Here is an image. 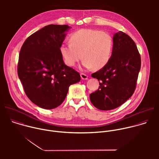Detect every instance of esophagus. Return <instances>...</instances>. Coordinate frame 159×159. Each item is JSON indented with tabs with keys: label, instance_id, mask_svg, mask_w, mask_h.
Masks as SVG:
<instances>
[{
	"label": "esophagus",
	"instance_id": "34e87169",
	"mask_svg": "<svg viewBox=\"0 0 159 159\" xmlns=\"http://www.w3.org/2000/svg\"><path fill=\"white\" fill-rule=\"evenodd\" d=\"M80 77L82 80H87L88 79V76L85 74H80Z\"/></svg>",
	"mask_w": 159,
	"mask_h": 159
}]
</instances>
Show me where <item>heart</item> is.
Segmentation results:
<instances>
[{
	"instance_id": "1",
	"label": "heart",
	"mask_w": 159,
	"mask_h": 159,
	"mask_svg": "<svg viewBox=\"0 0 159 159\" xmlns=\"http://www.w3.org/2000/svg\"><path fill=\"white\" fill-rule=\"evenodd\" d=\"M70 42L63 43L60 47L65 63L73 66L84 58L86 69H100L110 60L112 50V39L107 33L93 29H81L72 34Z\"/></svg>"
}]
</instances>
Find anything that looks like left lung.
I'll list each match as a JSON object with an SVG mask.
<instances>
[{"instance_id": "left-lung-1", "label": "left lung", "mask_w": 159, "mask_h": 159, "mask_svg": "<svg viewBox=\"0 0 159 159\" xmlns=\"http://www.w3.org/2000/svg\"><path fill=\"white\" fill-rule=\"evenodd\" d=\"M112 50L107 63L92 77L99 82V89L90 94V100L98 109H115L133 95L141 67L137 45L126 33L120 31L112 38Z\"/></svg>"}]
</instances>
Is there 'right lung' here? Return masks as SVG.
Listing matches in <instances>:
<instances>
[{"instance_id": "right-lung-1", "label": "right lung", "mask_w": 159, "mask_h": 159, "mask_svg": "<svg viewBox=\"0 0 159 159\" xmlns=\"http://www.w3.org/2000/svg\"><path fill=\"white\" fill-rule=\"evenodd\" d=\"M70 28L68 25L46 26L28 37L21 47L18 77L28 98L41 108L60 106L70 85L80 80L79 74L64 63L60 52Z\"/></svg>"}]
</instances>
